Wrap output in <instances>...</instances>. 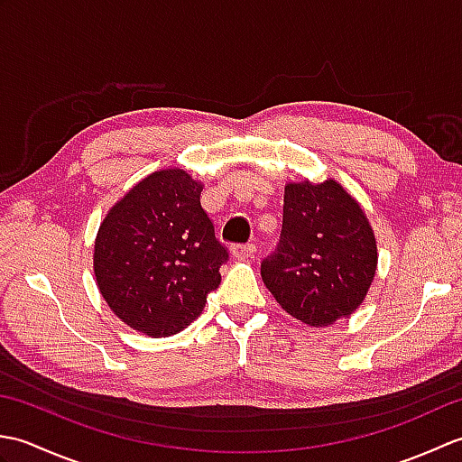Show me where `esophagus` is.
I'll use <instances>...</instances> for the list:
<instances>
[{
  "label": "esophagus",
  "instance_id": "1",
  "mask_svg": "<svg viewBox=\"0 0 462 462\" xmlns=\"http://www.w3.org/2000/svg\"><path fill=\"white\" fill-rule=\"evenodd\" d=\"M254 252H256V246H254V244H236V246L230 248L232 258L236 260H246L254 256Z\"/></svg>",
  "mask_w": 462,
  "mask_h": 462
}]
</instances>
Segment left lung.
<instances>
[{"mask_svg": "<svg viewBox=\"0 0 462 462\" xmlns=\"http://www.w3.org/2000/svg\"><path fill=\"white\" fill-rule=\"evenodd\" d=\"M377 240L359 202L328 179L288 182L278 250L262 280L282 310L311 328L351 316L375 278Z\"/></svg>", "mask_w": 462, "mask_h": 462, "instance_id": "obj_1", "label": "left lung"}]
</instances>
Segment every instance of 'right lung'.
I'll return each instance as SVG.
<instances>
[{
	"label": "right lung",
	"mask_w": 462,
	"mask_h": 462,
	"mask_svg": "<svg viewBox=\"0 0 462 462\" xmlns=\"http://www.w3.org/2000/svg\"><path fill=\"white\" fill-rule=\"evenodd\" d=\"M202 186L182 169L156 171L111 206L97 232V288L116 318L149 337L190 326L220 286L228 252L200 206Z\"/></svg>",
	"instance_id": "1"
}]
</instances>
